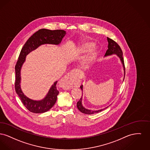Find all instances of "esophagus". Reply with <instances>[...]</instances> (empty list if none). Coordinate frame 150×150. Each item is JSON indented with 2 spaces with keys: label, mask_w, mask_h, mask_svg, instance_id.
<instances>
[{
  "label": "esophagus",
  "mask_w": 150,
  "mask_h": 150,
  "mask_svg": "<svg viewBox=\"0 0 150 150\" xmlns=\"http://www.w3.org/2000/svg\"><path fill=\"white\" fill-rule=\"evenodd\" d=\"M77 73V70L73 69L60 80V84L63 88L68 90L71 88V82L75 78Z\"/></svg>",
  "instance_id": "obj_1"
}]
</instances>
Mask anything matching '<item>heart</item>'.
<instances>
[{"instance_id":"obj_1","label":"heart","mask_w":150,"mask_h":150,"mask_svg":"<svg viewBox=\"0 0 150 150\" xmlns=\"http://www.w3.org/2000/svg\"><path fill=\"white\" fill-rule=\"evenodd\" d=\"M90 46H91V44L88 43V44H87L86 45H85V46H83V48H88L89 47H90ZM89 60H90V56H85V57H84L83 58L82 62H83V63H87V62H88Z\"/></svg>"}]
</instances>
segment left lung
I'll return each instance as SVG.
<instances>
[{
  "mask_svg": "<svg viewBox=\"0 0 150 150\" xmlns=\"http://www.w3.org/2000/svg\"><path fill=\"white\" fill-rule=\"evenodd\" d=\"M107 40L108 42V50L106 51L105 55L104 56V57H106V56H108L113 55H116L120 59L121 63L122 64V67L124 68V77L123 79V81L124 80L125 78V66H124V59L122 57V51L120 47L119 46L118 44L115 42L114 40H111L110 38L107 37ZM80 88H81V90L82 91V96L81 98V99H79V102L77 103V108L79 109V110L81 112L83 113L87 114V115H92L94 113H96L98 112H100L103 110H105V108H107L108 107H107L104 108L102 109H100V110H90L85 108L83 105H82V96H83V85H82Z\"/></svg>",
  "mask_w": 150,
  "mask_h": 150,
  "instance_id": "8db88e82",
  "label": "left lung"
}]
</instances>
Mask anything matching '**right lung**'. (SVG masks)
<instances>
[{
	"mask_svg": "<svg viewBox=\"0 0 150 150\" xmlns=\"http://www.w3.org/2000/svg\"><path fill=\"white\" fill-rule=\"evenodd\" d=\"M66 32L63 30H51L42 29L35 32L25 43L20 52L15 66L16 80L15 90L24 106L30 112L35 113H42L50 110L55 104L59 91L57 90L55 81L50 87L45 97L40 100H33L24 94L21 87V70L26 60V57L31 52L43 45H59Z\"/></svg>",
	"mask_w": 150,
	"mask_h": 150,
	"instance_id": "obj_1",
	"label": "right lung"
}]
</instances>
